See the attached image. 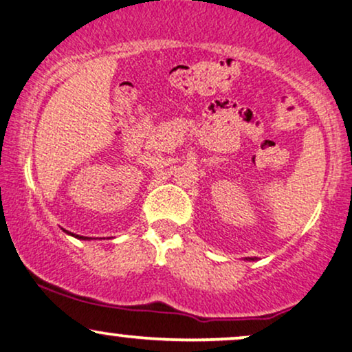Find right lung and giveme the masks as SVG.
Listing matches in <instances>:
<instances>
[{"instance_id":"1","label":"right lung","mask_w":352,"mask_h":352,"mask_svg":"<svg viewBox=\"0 0 352 352\" xmlns=\"http://www.w3.org/2000/svg\"><path fill=\"white\" fill-rule=\"evenodd\" d=\"M67 234H70V232H67ZM70 235H74V234H70ZM74 237H77V239H82V241H87V239H89V237H82V235H74Z\"/></svg>"}]
</instances>
